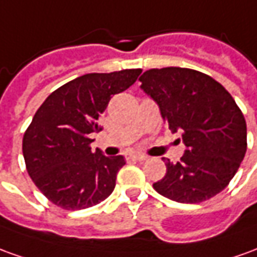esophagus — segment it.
<instances>
[{
    "label": "esophagus",
    "instance_id": "obj_1",
    "mask_svg": "<svg viewBox=\"0 0 257 257\" xmlns=\"http://www.w3.org/2000/svg\"><path fill=\"white\" fill-rule=\"evenodd\" d=\"M129 160H134V161H143V160H146V156H143V154H131V156H129Z\"/></svg>",
    "mask_w": 257,
    "mask_h": 257
}]
</instances>
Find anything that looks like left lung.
Instances as JSON below:
<instances>
[{
  "instance_id": "1",
  "label": "left lung",
  "mask_w": 257,
  "mask_h": 257,
  "mask_svg": "<svg viewBox=\"0 0 257 257\" xmlns=\"http://www.w3.org/2000/svg\"><path fill=\"white\" fill-rule=\"evenodd\" d=\"M139 80L168 126L182 131L186 146L178 163L163 159L167 172L153 188L179 203L216 196L246 153V122L232 96L211 76L188 68L149 69Z\"/></svg>"
}]
</instances>
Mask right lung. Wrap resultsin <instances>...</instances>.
Here are the masks:
<instances>
[{
	"label": "right lung",
	"mask_w": 257,
	"mask_h": 257,
	"mask_svg": "<svg viewBox=\"0 0 257 257\" xmlns=\"http://www.w3.org/2000/svg\"><path fill=\"white\" fill-rule=\"evenodd\" d=\"M142 69L86 73L58 87L36 111L23 135L26 170L48 200L65 210L103 202L115 188L122 156L91 150L90 135L114 94L136 82Z\"/></svg>",
	"instance_id": "add662e5"
}]
</instances>
